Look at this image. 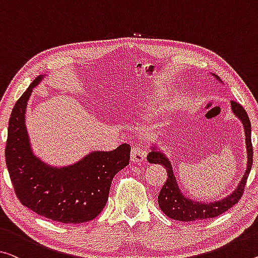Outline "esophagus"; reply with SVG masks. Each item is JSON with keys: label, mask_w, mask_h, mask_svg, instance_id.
Returning <instances> with one entry per match:
<instances>
[{"label": "esophagus", "mask_w": 258, "mask_h": 258, "mask_svg": "<svg viewBox=\"0 0 258 258\" xmlns=\"http://www.w3.org/2000/svg\"><path fill=\"white\" fill-rule=\"evenodd\" d=\"M146 158V152L143 151L140 146H134L130 152V159L133 162H141Z\"/></svg>", "instance_id": "34e87169"}]
</instances>
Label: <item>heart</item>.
Here are the masks:
<instances>
[{
  "label": "heart",
  "instance_id": "obj_1",
  "mask_svg": "<svg viewBox=\"0 0 258 258\" xmlns=\"http://www.w3.org/2000/svg\"><path fill=\"white\" fill-rule=\"evenodd\" d=\"M146 96V94H145ZM146 98V100H144V101H142V107H144V106H146V102H148V99H149V96H146L145 97ZM121 104L123 105L125 108H132V106H134L135 105V100H134V97H128V98H124L123 100L121 101Z\"/></svg>",
  "mask_w": 258,
  "mask_h": 258
}]
</instances>
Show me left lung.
I'll return each mask as SVG.
<instances>
[{
	"label": "left lung",
	"mask_w": 258,
	"mask_h": 258,
	"mask_svg": "<svg viewBox=\"0 0 258 258\" xmlns=\"http://www.w3.org/2000/svg\"><path fill=\"white\" fill-rule=\"evenodd\" d=\"M216 77L217 81L220 83L221 79L217 75L212 74ZM232 112L234 115L242 122L245 135V146H247V169H245L244 175L241 179L240 183L237 184L236 189L228 196L224 197L223 200L211 203H205V202H197L190 200L189 197L184 196L179 188L175 175H174L172 164L166 154L160 151L158 146H152L151 152L148 154V161L150 164H157L164 166V168L167 172V180L158 196V203L162 212L170 219L179 220V221H197L210 219L221 215L228 209H231L233 205H235L240 201L241 196L243 195L244 185L247 183V179L249 173H250L252 166V144H251V123L249 120V116L244 108L239 102L231 101Z\"/></svg>",
	"instance_id": "1"
}]
</instances>
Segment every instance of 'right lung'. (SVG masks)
I'll use <instances>...</instances> for the list:
<instances>
[{
  "label": "right lung",
  "instance_id": "add662e5",
  "mask_svg": "<svg viewBox=\"0 0 258 258\" xmlns=\"http://www.w3.org/2000/svg\"><path fill=\"white\" fill-rule=\"evenodd\" d=\"M45 75L31 83L16 102L9 118L6 162L23 205L56 223L81 224L102 211L113 177L130 160V145L113 151H93L73 165L54 167L35 156L25 124L27 101Z\"/></svg>",
  "mask_w": 258,
  "mask_h": 258
}]
</instances>
